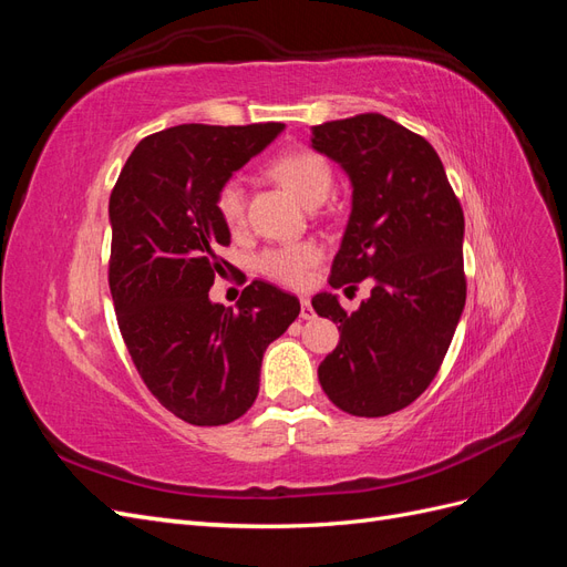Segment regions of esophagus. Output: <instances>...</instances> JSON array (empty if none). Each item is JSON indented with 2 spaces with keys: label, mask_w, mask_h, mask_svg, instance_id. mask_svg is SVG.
<instances>
[{
  "label": "esophagus",
  "mask_w": 567,
  "mask_h": 567,
  "mask_svg": "<svg viewBox=\"0 0 567 567\" xmlns=\"http://www.w3.org/2000/svg\"><path fill=\"white\" fill-rule=\"evenodd\" d=\"M300 319H305V321L315 319V307H312L310 298H302V300H300Z\"/></svg>",
  "instance_id": "34e87169"
}]
</instances>
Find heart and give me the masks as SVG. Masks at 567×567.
Returning <instances> with one entry per match:
<instances>
[{
    "instance_id": "obj_1",
    "label": "heart",
    "mask_w": 567,
    "mask_h": 567,
    "mask_svg": "<svg viewBox=\"0 0 567 567\" xmlns=\"http://www.w3.org/2000/svg\"><path fill=\"white\" fill-rule=\"evenodd\" d=\"M271 175L277 177L305 208L323 203L333 186L331 165L321 153L312 148H293L281 153L271 163ZM217 213L229 229H238L246 221V188L241 179H227L217 194ZM319 260V250L312 244H296L265 250L257 260L269 279L288 286H302L310 277V269Z\"/></svg>"
}]
</instances>
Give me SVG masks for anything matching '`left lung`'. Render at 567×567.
Here are the masks:
<instances>
[{
  "label": "left lung",
  "mask_w": 567,
  "mask_h": 567,
  "mask_svg": "<svg viewBox=\"0 0 567 567\" xmlns=\"http://www.w3.org/2000/svg\"><path fill=\"white\" fill-rule=\"evenodd\" d=\"M312 148L352 184L329 284L373 281L354 312L333 293L312 298L340 331L319 383L352 416H388L431 385L466 305L463 210L435 148L381 113L312 127Z\"/></svg>",
  "instance_id": "1"
}]
</instances>
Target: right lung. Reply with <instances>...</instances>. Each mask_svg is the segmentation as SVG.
<instances>
[{"label":"right lung","mask_w":567,"mask_h":567,"mask_svg":"<svg viewBox=\"0 0 567 567\" xmlns=\"http://www.w3.org/2000/svg\"><path fill=\"white\" fill-rule=\"evenodd\" d=\"M281 132V123L156 132L136 144L111 194L120 333L153 398L192 425L246 414L267 346L300 315L298 298L267 281L246 286L236 310L208 296L225 262L217 248L231 241L219 188Z\"/></svg>","instance_id":"obj_1"}]
</instances>
